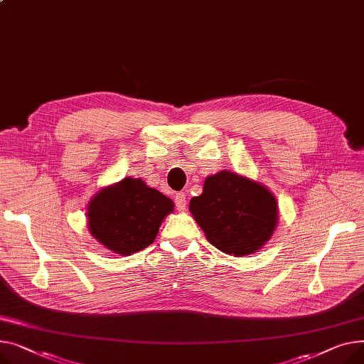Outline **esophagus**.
Returning a JSON list of instances; mask_svg holds the SVG:
<instances>
[{
	"mask_svg": "<svg viewBox=\"0 0 364 364\" xmlns=\"http://www.w3.org/2000/svg\"><path fill=\"white\" fill-rule=\"evenodd\" d=\"M175 204L179 211L186 210V196L183 194V192H178V194L175 196Z\"/></svg>",
	"mask_w": 364,
	"mask_h": 364,
	"instance_id": "34e87169",
	"label": "esophagus"
}]
</instances>
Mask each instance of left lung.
Instances as JSON below:
<instances>
[{
    "instance_id": "obj_1",
    "label": "left lung",
    "mask_w": 364,
    "mask_h": 364,
    "mask_svg": "<svg viewBox=\"0 0 364 364\" xmlns=\"http://www.w3.org/2000/svg\"><path fill=\"white\" fill-rule=\"evenodd\" d=\"M192 216L218 250L244 257L263 247L277 222V204L262 183L232 172L216 173L189 203Z\"/></svg>"
}]
</instances>
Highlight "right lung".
Here are the masks:
<instances>
[{
	"mask_svg": "<svg viewBox=\"0 0 364 364\" xmlns=\"http://www.w3.org/2000/svg\"><path fill=\"white\" fill-rule=\"evenodd\" d=\"M173 203L141 179L126 178L104 188L88 207L92 237L122 255L138 252L153 244L163 219Z\"/></svg>",
	"mask_w": 364,
	"mask_h": 364,
	"instance_id": "right-lung-1",
	"label": "right lung"
}]
</instances>
